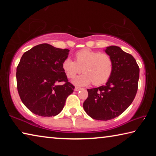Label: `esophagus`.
Instances as JSON below:
<instances>
[{
    "label": "esophagus",
    "mask_w": 156,
    "mask_h": 156,
    "mask_svg": "<svg viewBox=\"0 0 156 156\" xmlns=\"http://www.w3.org/2000/svg\"><path fill=\"white\" fill-rule=\"evenodd\" d=\"M81 88H80V87H75V89H74V90L76 91H80V90H81Z\"/></svg>",
    "instance_id": "obj_1"
}]
</instances>
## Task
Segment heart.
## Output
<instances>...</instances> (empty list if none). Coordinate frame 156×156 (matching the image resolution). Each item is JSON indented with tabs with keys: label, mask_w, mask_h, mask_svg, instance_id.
<instances>
[{
	"label": "heart",
	"mask_w": 156,
	"mask_h": 156,
	"mask_svg": "<svg viewBox=\"0 0 156 156\" xmlns=\"http://www.w3.org/2000/svg\"><path fill=\"white\" fill-rule=\"evenodd\" d=\"M76 62L68 57L63 60L62 69L68 78H72L83 71V74L75 78L73 83L78 86H86L93 83L100 85L107 83L113 72L112 58L105 53L84 49L76 53Z\"/></svg>",
	"instance_id": "heart-1"
}]
</instances>
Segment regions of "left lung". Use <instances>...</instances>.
I'll use <instances>...</instances> for the list:
<instances>
[{"instance_id": "8db88e82", "label": "left lung", "mask_w": 156, "mask_h": 156, "mask_svg": "<svg viewBox=\"0 0 156 156\" xmlns=\"http://www.w3.org/2000/svg\"><path fill=\"white\" fill-rule=\"evenodd\" d=\"M113 60V72L103 86L88 89L83 103L85 112L98 120L118 117L130 106L138 91L140 69L136 60L118 46L105 49Z\"/></svg>"}]
</instances>
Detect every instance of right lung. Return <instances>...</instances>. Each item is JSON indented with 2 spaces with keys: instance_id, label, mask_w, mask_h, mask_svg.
Listing matches in <instances>:
<instances>
[{
  "instance_id": "1",
  "label": "right lung",
  "mask_w": 156,
  "mask_h": 156,
  "mask_svg": "<svg viewBox=\"0 0 156 156\" xmlns=\"http://www.w3.org/2000/svg\"><path fill=\"white\" fill-rule=\"evenodd\" d=\"M69 50L43 43L25 52L16 69L18 94L27 109L43 117L58 114L74 86L68 82L62 63ZM60 81L62 86L57 84Z\"/></svg>"
}]
</instances>
